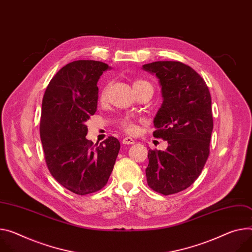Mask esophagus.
<instances>
[{
	"instance_id": "1",
	"label": "esophagus",
	"mask_w": 252,
	"mask_h": 252,
	"mask_svg": "<svg viewBox=\"0 0 252 252\" xmlns=\"http://www.w3.org/2000/svg\"><path fill=\"white\" fill-rule=\"evenodd\" d=\"M134 143H135L134 140L131 139V138H129V136H126V138H125V139L123 140V144H124V145H133Z\"/></svg>"
}]
</instances>
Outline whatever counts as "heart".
I'll return each instance as SVG.
<instances>
[{"label":"heart","instance_id":"heart-1","mask_svg":"<svg viewBox=\"0 0 252 252\" xmlns=\"http://www.w3.org/2000/svg\"><path fill=\"white\" fill-rule=\"evenodd\" d=\"M144 86H152L148 81L146 80H142V79H138V80H134L133 83H132V87L133 89H138V88H141V87H144ZM107 90H108V85H106L100 93V99L101 100H104L105 97H106V94H107ZM121 126L128 133H134L136 131V125H135V122L131 119H124L121 123Z\"/></svg>","mask_w":252,"mask_h":252}]
</instances>
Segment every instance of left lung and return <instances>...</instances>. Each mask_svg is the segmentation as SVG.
Wrapping results in <instances>:
<instances>
[{"mask_svg":"<svg viewBox=\"0 0 252 252\" xmlns=\"http://www.w3.org/2000/svg\"><path fill=\"white\" fill-rule=\"evenodd\" d=\"M143 69L156 74L162 87L153 134L168 142L166 151L149 150L148 185L159 194H176L193 184L209 157L211 95L204 79L182 62L156 61Z\"/></svg>","mask_w":252,"mask_h":252,"instance_id":"obj_1","label":"left lung"}]
</instances>
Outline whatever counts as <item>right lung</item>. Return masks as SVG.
I'll return each mask as SVG.
<instances>
[{
  "label": "right lung",
  "mask_w": 252,
  "mask_h": 252,
  "mask_svg": "<svg viewBox=\"0 0 252 252\" xmlns=\"http://www.w3.org/2000/svg\"><path fill=\"white\" fill-rule=\"evenodd\" d=\"M107 64L77 60L53 76L42 100L40 138L53 178L67 190L87 195L108 181L121 144L113 136L95 145L88 141L85 122L97 108V81Z\"/></svg>",
  "instance_id": "obj_1"
}]
</instances>
